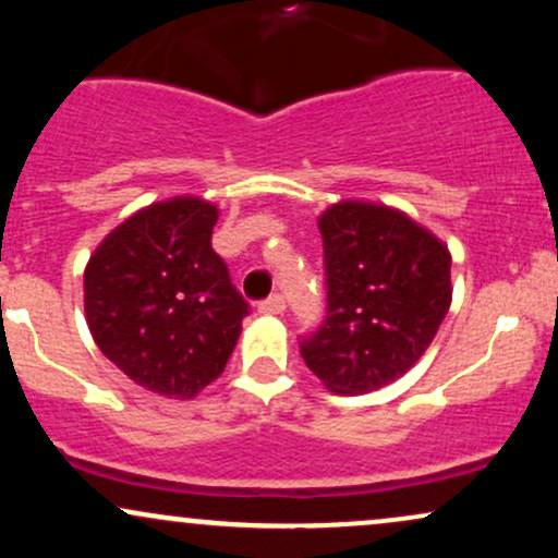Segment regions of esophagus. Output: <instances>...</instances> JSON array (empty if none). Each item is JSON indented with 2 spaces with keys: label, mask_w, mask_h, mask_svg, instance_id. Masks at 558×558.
<instances>
[{
  "label": "esophagus",
  "mask_w": 558,
  "mask_h": 558,
  "mask_svg": "<svg viewBox=\"0 0 558 558\" xmlns=\"http://www.w3.org/2000/svg\"><path fill=\"white\" fill-rule=\"evenodd\" d=\"M257 310L262 312V315H283V312H286V301H283V296H278V293H272L270 299L259 301Z\"/></svg>",
  "instance_id": "1"
}]
</instances>
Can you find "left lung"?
I'll use <instances>...</instances> for the list:
<instances>
[{"instance_id": "8db88e82", "label": "left lung", "mask_w": 558, "mask_h": 558, "mask_svg": "<svg viewBox=\"0 0 558 558\" xmlns=\"http://www.w3.org/2000/svg\"><path fill=\"white\" fill-rule=\"evenodd\" d=\"M328 317L301 356L341 396L377 390L412 369L451 306V252L388 204L345 198L317 220Z\"/></svg>"}]
</instances>
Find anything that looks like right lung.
Wrapping results in <instances>:
<instances>
[{"label":"right lung","instance_id":"right-lung-1","mask_svg":"<svg viewBox=\"0 0 558 558\" xmlns=\"http://www.w3.org/2000/svg\"><path fill=\"white\" fill-rule=\"evenodd\" d=\"M217 217L202 196L149 204L105 235L83 272L101 354L168 399H194L222 375L248 315L213 248Z\"/></svg>","mask_w":558,"mask_h":558}]
</instances>
